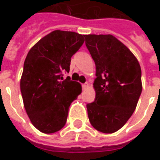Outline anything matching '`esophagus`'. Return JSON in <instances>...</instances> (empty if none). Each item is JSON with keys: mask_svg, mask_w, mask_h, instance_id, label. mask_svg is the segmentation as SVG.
I'll return each instance as SVG.
<instances>
[{"mask_svg": "<svg viewBox=\"0 0 160 160\" xmlns=\"http://www.w3.org/2000/svg\"><path fill=\"white\" fill-rule=\"evenodd\" d=\"M89 87V84L88 83H85L82 85V87H83V89H87V87Z\"/></svg>", "mask_w": 160, "mask_h": 160, "instance_id": "esophagus-1", "label": "esophagus"}]
</instances>
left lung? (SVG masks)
<instances>
[{"label": "left lung", "instance_id": "8db88e82", "mask_svg": "<svg viewBox=\"0 0 160 160\" xmlns=\"http://www.w3.org/2000/svg\"><path fill=\"white\" fill-rule=\"evenodd\" d=\"M96 65L95 100L87 104L92 126L105 134L120 129L130 118L142 91L141 69L134 54L108 35H85Z\"/></svg>", "mask_w": 160, "mask_h": 160}]
</instances>
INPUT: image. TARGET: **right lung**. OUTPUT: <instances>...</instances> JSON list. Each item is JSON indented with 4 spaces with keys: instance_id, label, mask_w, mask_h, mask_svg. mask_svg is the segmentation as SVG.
I'll return each mask as SVG.
<instances>
[{
    "instance_id": "add662e5",
    "label": "right lung",
    "mask_w": 160,
    "mask_h": 160,
    "mask_svg": "<svg viewBox=\"0 0 160 160\" xmlns=\"http://www.w3.org/2000/svg\"><path fill=\"white\" fill-rule=\"evenodd\" d=\"M85 35L56 30L37 42L26 56L20 80L24 106L34 127L52 134L66 124L71 103L81 92L79 82L63 78Z\"/></svg>"
}]
</instances>
